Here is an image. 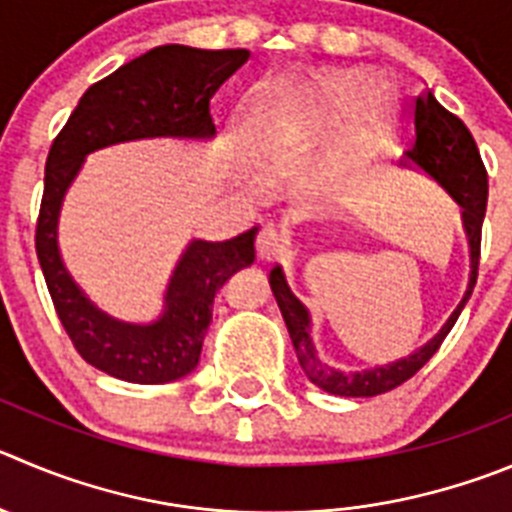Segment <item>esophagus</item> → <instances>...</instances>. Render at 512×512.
I'll return each instance as SVG.
<instances>
[{"mask_svg": "<svg viewBox=\"0 0 512 512\" xmlns=\"http://www.w3.org/2000/svg\"><path fill=\"white\" fill-rule=\"evenodd\" d=\"M255 247H257V257H260L262 262H272V260H280V257L285 255V250H288V240H285L283 234L272 227V224H265V227L260 229V234H257Z\"/></svg>", "mask_w": 512, "mask_h": 512, "instance_id": "esophagus-1", "label": "esophagus"}]
</instances>
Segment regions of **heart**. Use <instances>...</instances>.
Returning a JSON list of instances; mask_svg holds the SVG:
<instances>
[{
  "label": "heart",
  "instance_id": "obj_1",
  "mask_svg": "<svg viewBox=\"0 0 512 512\" xmlns=\"http://www.w3.org/2000/svg\"><path fill=\"white\" fill-rule=\"evenodd\" d=\"M346 85H348V90H351V93H361V90L366 88V80L364 78H351Z\"/></svg>",
  "mask_w": 512,
  "mask_h": 512
}]
</instances>
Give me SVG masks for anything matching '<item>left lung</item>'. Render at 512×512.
<instances>
[{
	"mask_svg": "<svg viewBox=\"0 0 512 512\" xmlns=\"http://www.w3.org/2000/svg\"><path fill=\"white\" fill-rule=\"evenodd\" d=\"M414 116V143L407 151V159L414 161L419 169L427 171L434 181L450 191V197L462 207V222L470 240V285H467L465 298L450 315V321L444 323L442 331L424 343L422 348L407 358H399L394 364L376 366L366 371H338L333 366L323 364L315 353L313 338H310V315L305 305L290 293L285 275L280 265L270 270V288L280 305V313L288 326L290 341H293L298 361L303 366L305 376L313 381L318 389L336 396H376L396 389L407 379H412L429 358L439 351L442 341L452 326L460 318L462 308L470 300L472 288L477 283V265H480V242H482V219L487 209V171L480 159L477 143L472 133L467 131L465 123L450 113L439 100L434 98L432 90H424L412 103Z\"/></svg>",
	"mask_w": 512,
	"mask_h": 512,
	"instance_id": "obj_1",
	"label": "left lung"
}]
</instances>
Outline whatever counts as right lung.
Listing matches in <instances>:
<instances>
[{
  "label": "right lung",
  "instance_id": "add662e5",
  "mask_svg": "<svg viewBox=\"0 0 512 512\" xmlns=\"http://www.w3.org/2000/svg\"><path fill=\"white\" fill-rule=\"evenodd\" d=\"M247 57V50L154 47L90 85L52 141L35 229L37 260L75 351L108 376L131 384H169L197 369L214 295L232 272L252 265L257 227L224 242H189L169 280L159 321L136 326L95 308L62 265L57 219L65 191L85 156L98 148L159 136L212 138L217 131L209 100Z\"/></svg>",
  "mask_w": 512,
  "mask_h": 512
}]
</instances>
